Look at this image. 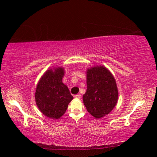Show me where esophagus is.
<instances>
[{
	"instance_id": "obj_1",
	"label": "esophagus",
	"mask_w": 157,
	"mask_h": 157,
	"mask_svg": "<svg viewBox=\"0 0 157 157\" xmlns=\"http://www.w3.org/2000/svg\"><path fill=\"white\" fill-rule=\"evenodd\" d=\"M75 97L76 98H78V99H79V98H81V95H80V94H77V95H75Z\"/></svg>"
}]
</instances>
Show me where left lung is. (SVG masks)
<instances>
[{"mask_svg": "<svg viewBox=\"0 0 157 157\" xmlns=\"http://www.w3.org/2000/svg\"><path fill=\"white\" fill-rule=\"evenodd\" d=\"M87 89L83 95L84 105L95 118L109 113L117 104L118 91L115 79L103 66L86 71Z\"/></svg>", "mask_w": 157, "mask_h": 157, "instance_id": "8db88e82", "label": "left lung"}]
</instances>
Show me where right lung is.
<instances>
[{
  "instance_id": "1",
  "label": "right lung",
  "mask_w": 157,
  "mask_h": 157,
  "mask_svg": "<svg viewBox=\"0 0 157 157\" xmlns=\"http://www.w3.org/2000/svg\"><path fill=\"white\" fill-rule=\"evenodd\" d=\"M64 68L57 67L48 70L37 84L36 104L41 112L52 119L62 117L73 97L62 82Z\"/></svg>"
}]
</instances>
